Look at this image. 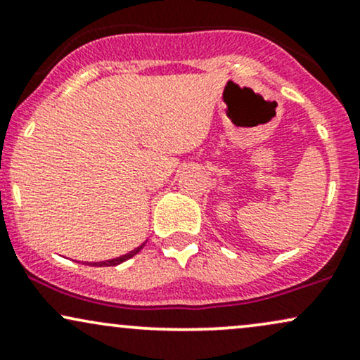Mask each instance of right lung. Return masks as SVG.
<instances>
[{"mask_svg":"<svg viewBox=\"0 0 360 360\" xmlns=\"http://www.w3.org/2000/svg\"><path fill=\"white\" fill-rule=\"evenodd\" d=\"M146 245V243H142V245L140 247H137V249L135 250H131L130 254H125V255H122V257H117V259H111V260H103V262H94L93 266H100V267H108V266H118V264H122V262H125V260H128V259H131L134 257L135 254H139L140 250H142V247Z\"/></svg>","mask_w":360,"mask_h":360,"instance_id":"1","label":"right lung"}]
</instances>
